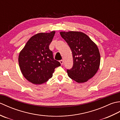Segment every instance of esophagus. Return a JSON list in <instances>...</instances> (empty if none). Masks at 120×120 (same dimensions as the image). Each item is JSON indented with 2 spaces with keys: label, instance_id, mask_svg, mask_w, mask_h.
Instances as JSON below:
<instances>
[{
  "label": "esophagus",
  "instance_id": "1",
  "mask_svg": "<svg viewBox=\"0 0 120 120\" xmlns=\"http://www.w3.org/2000/svg\"><path fill=\"white\" fill-rule=\"evenodd\" d=\"M59 62H60V64H61V65H62L63 64V61L62 60H60L59 61Z\"/></svg>",
  "mask_w": 120,
  "mask_h": 120
}]
</instances>
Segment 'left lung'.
<instances>
[{
  "instance_id": "left-lung-1",
  "label": "left lung",
  "mask_w": 120,
  "mask_h": 120,
  "mask_svg": "<svg viewBox=\"0 0 120 120\" xmlns=\"http://www.w3.org/2000/svg\"><path fill=\"white\" fill-rule=\"evenodd\" d=\"M61 36L72 50L73 65L67 70L70 78L83 83L93 77L100 65L98 48L87 35L78 31L60 32Z\"/></svg>"
}]
</instances>
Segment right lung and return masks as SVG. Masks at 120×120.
I'll return each mask as SVG.
<instances>
[{"instance_id":"obj_1","label":"right lung","mask_w":120,"mask_h":120,"mask_svg":"<svg viewBox=\"0 0 120 120\" xmlns=\"http://www.w3.org/2000/svg\"><path fill=\"white\" fill-rule=\"evenodd\" d=\"M55 34L39 33L28 41L19 56V66L24 77L35 85L45 83L52 77L55 68L61 65L49 48Z\"/></svg>"}]
</instances>
